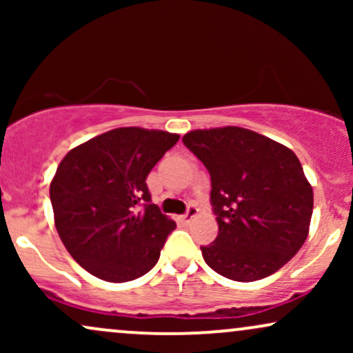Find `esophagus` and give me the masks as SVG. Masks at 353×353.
I'll return each mask as SVG.
<instances>
[{
    "label": "esophagus",
    "instance_id": "1",
    "mask_svg": "<svg viewBox=\"0 0 353 353\" xmlns=\"http://www.w3.org/2000/svg\"><path fill=\"white\" fill-rule=\"evenodd\" d=\"M197 212H199V209H197L196 205H192V204H190L189 208H188V210H185V214H184V216H182V221H184L185 224H189V222L192 221V219L197 216Z\"/></svg>",
    "mask_w": 353,
    "mask_h": 353
}]
</instances>
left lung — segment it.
Returning a JSON list of instances; mask_svg holds the SVG:
<instances>
[{
	"mask_svg": "<svg viewBox=\"0 0 353 353\" xmlns=\"http://www.w3.org/2000/svg\"><path fill=\"white\" fill-rule=\"evenodd\" d=\"M210 174L216 241L202 245L210 269L237 282L269 277L305 242L314 192L285 145L249 129H197L182 137Z\"/></svg>",
	"mask_w": 353,
	"mask_h": 353,
	"instance_id": "8db88e82",
	"label": "left lung"
}]
</instances>
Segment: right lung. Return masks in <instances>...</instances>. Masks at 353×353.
<instances>
[{"label":"right lung","instance_id":"right-lung-1","mask_svg":"<svg viewBox=\"0 0 353 353\" xmlns=\"http://www.w3.org/2000/svg\"><path fill=\"white\" fill-rule=\"evenodd\" d=\"M179 136L117 128L64 156L52 177L54 224L78 264L106 282H129L157 264L176 222L151 202L148 174Z\"/></svg>","mask_w":353,"mask_h":353}]
</instances>
